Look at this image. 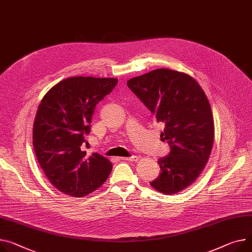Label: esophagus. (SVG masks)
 <instances>
[{
    "label": "esophagus",
    "instance_id": "1",
    "mask_svg": "<svg viewBox=\"0 0 252 252\" xmlns=\"http://www.w3.org/2000/svg\"><path fill=\"white\" fill-rule=\"evenodd\" d=\"M120 159L122 160H126V161H131V162H134V161H137L139 159L138 157L136 156H132V157H129V158H120Z\"/></svg>",
    "mask_w": 252,
    "mask_h": 252
}]
</instances>
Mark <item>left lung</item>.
<instances>
[{
    "label": "left lung",
    "mask_w": 252,
    "mask_h": 252,
    "mask_svg": "<svg viewBox=\"0 0 252 252\" xmlns=\"http://www.w3.org/2000/svg\"><path fill=\"white\" fill-rule=\"evenodd\" d=\"M128 88L164 124L160 137L170 152L158 159L159 176L150 183L158 191H182L201 175L214 142V120L203 89L187 73L154 69L133 77Z\"/></svg>",
    "instance_id": "left-lung-1"
}]
</instances>
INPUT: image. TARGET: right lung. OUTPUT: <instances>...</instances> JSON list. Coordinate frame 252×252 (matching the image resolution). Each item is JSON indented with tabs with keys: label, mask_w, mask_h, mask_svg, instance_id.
I'll return each mask as SVG.
<instances>
[{
	"label": "right lung",
	"mask_w": 252,
	"mask_h": 252,
	"mask_svg": "<svg viewBox=\"0 0 252 252\" xmlns=\"http://www.w3.org/2000/svg\"><path fill=\"white\" fill-rule=\"evenodd\" d=\"M112 77L73 76L52 87L38 107L33 146L49 182L68 196L82 198L108 179L112 163L81 147L90 134L94 108L117 85ZM87 143V142H86Z\"/></svg>",
	"instance_id": "right-lung-1"
}]
</instances>
